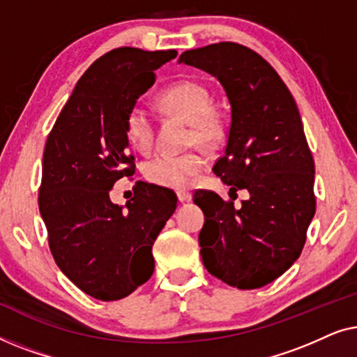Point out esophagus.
Listing matches in <instances>:
<instances>
[{
  "mask_svg": "<svg viewBox=\"0 0 357 357\" xmlns=\"http://www.w3.org/2000/svg\"><path fill=\"white\" fill-rule=\"evenodd\" d=\"M177 198H178L180 203L190 202V199H192V193H190V192H178L177 193Z\"/></svg>",
  "mask_w": 357,
  "mask_h": 357,
  "instance_id": "esophagus-1",
  "label": "esophagus"
}]
</instances>
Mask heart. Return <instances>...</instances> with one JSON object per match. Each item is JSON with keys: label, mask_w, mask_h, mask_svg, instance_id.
Instances as JSON below:
<instances>
[{"label": "heart", "mask_w": 357, "mask_h": 357, "mask_svg": "<svg viewBox=\"0 0 357 357\" xmlns=\"http://www.w3.org/2000/svg\"><path fill=\"white\" fill-rule=\"evenodd\" d=\"M160 105L169 114L192 123L190 139L193 143L211 144L219 136V123L213 116V97L197 81H180L170 86L159 97ZM125 131L130 143L141 153L153 148L155 138V120L148 109L135 105L125 119ZM206 159L197 151L183 154H158L144 164V177L151 183L165 188H185L202 174Z\"/></svg>", "instance_id": "heart-1"}]
</instances>
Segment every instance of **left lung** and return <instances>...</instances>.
Returning a JSON list of instances; mask_svg holds the SVG:
<instances>
[{"mask_svg":"<svg viewBox=\"0 0 357 357\" xmlns=\"http://www.w3.org/2000/svg\"><path fill=\"white\" fill-rule=\"evenodd\" d=\"M178 61L218 77L226 91L231 126L213 170L231 192L250 195L236 208L209 190L195 192L204 213L203 265L237 289L263 287L299 258L315 214V165L296 100L270 63L238 43L195 48Z\"/></svg>","mask_w":357,"mask_h":357,"instance_id":"left-lung-1","label":"left lung"}]
</instances>
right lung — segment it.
I'll list each match as a JSON object with an SVG mask.
<instances>
[{"mask_svg":"<svg viewBox=\"0 0 357 357\" xmlns=\"http://www.w3.org/2000/svg\"><path fill=\"white\" fill-rule=\"evenodd\" d=\"M177 50L115 48L89 66L43 151L38 209L56 265L81 291L119 301L154 273L153 245L177 208L172 190L136 182L125 208L110 202L135 174L125 119Z\"/></svg>","mask_w":357,"mask_h":357,"instance_id":"obj_1","label":"right lung"}]
</instances>
